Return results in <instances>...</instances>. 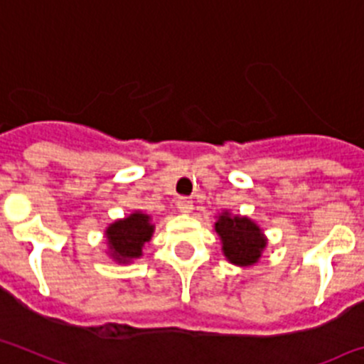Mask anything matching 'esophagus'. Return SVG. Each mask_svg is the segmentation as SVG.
Listing matches in <instances>:
<instances>
[{
	"label": "esophagus",
	"instance_id": "34e87169",
	"mask_svg": "<svg viewBox=\"0 0 364 364\" xmlns=\"http://www.w3.org/2000/svg\"><path fill=\"white\" fill-rule=\"evenodd\" d=\"M176 208H178L180 213H184V215H189V213L193 211V200L186 198V196H182V198L176 200Z\"/></svg>",
	"mask_w": 364,
	"mask_h": 364
}]
</instances>
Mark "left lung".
I'll list each match as a JSON object with an SVG mask.
<instances>
[{"instance_id":"8db88e82","label":"left lung","mask_w":364,"mask_h":364,"mask_svg":"<svg viewBox=\"0 0 364 364\" xmlns=\"http://www.w3.org/2000/svg\"><path fill=\"white\" fill-rule=\"evenodd\" d=\"M215 231L222 243L223 256L232 265H255L267 247L265 232L255 220L249 216L232 215L228 209L216 216Z\"/></svg>"}]
</instances>
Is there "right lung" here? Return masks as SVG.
I'll list each match as a JSON object with an SVG mask.
<instances>
[{"instance_id":"right-lung-1","label":"right lung","mask_w":364,"mask_h":364,"mask_svg":"<svg viewBox=\"0 0 364 364\" xmlns=\"http://www.w3.org/2000/svg\"><path fill=\"white\" fill-rule=\"evenodd\" d=\"M155 232V223L148 213L133 211L106 228V255L117 263H132L142 256L146 242Z\"/></svg>"}]
</instances>
